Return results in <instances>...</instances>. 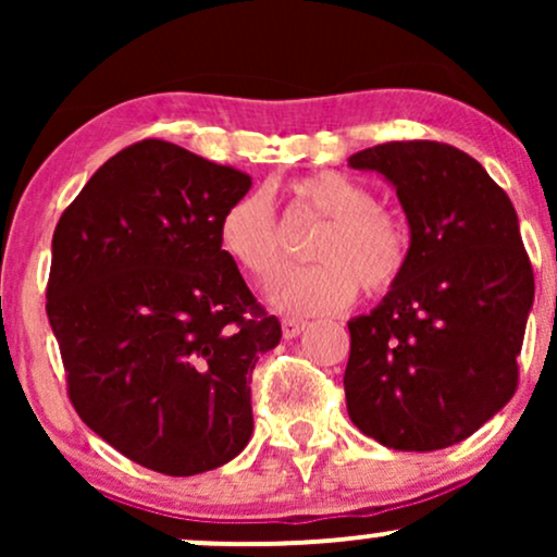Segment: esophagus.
Here are the masks:
<instances>
[{"mask_svg":"<svg viewBox=\"0 0 557 557\" xmlns=\"http://www.w3.org/2000/svg\"><path fill=\"white\" fill-rule=\"evenodd\" d=\"M304 330H306L304 319H293V317L283 319V335L287 337V341H293V337H298Z\"/></svg>","mask_w":557,"mask_h":557,"instance_id":"1","label":"esophagus"}]
</instances>
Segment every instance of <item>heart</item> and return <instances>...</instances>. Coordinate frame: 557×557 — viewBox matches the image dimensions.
<instances>
[{
	"label": "heart",
	"instance_id": "obj_1",
	"mask_svg": "<svg viewBox=\"0 0 557 557\" xmlns=\"http://www.w3.org/2000/svg\"><path fill=\"white\" fill-rule=\"evenodd\" d=\"M300 207L327 220L311 243L317 264L290 267L272 280V306L287 314H327L359 293L380 296L408 264V230L395 214L374 207L367 185L341 172H314L290 185ZM225 257L251 277L267 280L283 261V233L264 190L230 201L216 225Z\"/></svg>",
	"mask_w": 557,
	"mask_h": 557
}]
</instances>
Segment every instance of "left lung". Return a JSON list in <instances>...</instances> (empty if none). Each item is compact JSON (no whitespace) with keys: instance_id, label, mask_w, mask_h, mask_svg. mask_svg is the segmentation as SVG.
<instances>
[{"instance_id":"8db88e82","label":"left lung","mask_w":557,"mask_h":557,"mask_svg":"<svg viewBox=\"0 0 557 557\" xmlns=\"http://www.w3.org/2000/svg\"><path fill=\"white\" fill-rule=\"evenodd\" d=\"M380 172L406 212L400 280L354 317L348 417L393 450H440L513 398L534 272L519 216L487 170L456 146L393 140L348 159Z\"/></svg>"}]
</instances>
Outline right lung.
Instances as JSON below:
<instances>
[{
	"instance_id": "add662e5",
	"label": "right lung",
	"mask_w": 557,
	"mask_h": 557,
	"mask_svg": "<svg viewBox=\"0 0 557 557\" xmlns=\"http://www.w3.org/2000/svg\"><path fill=\"white\" fill-rule=\"evenodd\" d=\"M246 172L146 138L62 212L47 314L78 417L168 476L225 466L253 432L251 372L283 337L220 248Z\"/></svg>"
}]
</instances>
